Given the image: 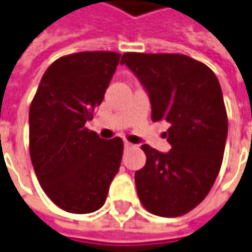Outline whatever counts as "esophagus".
<instances>
[{
  "label": "esophagus",
  "instance_id": "34e87169",
  "mask_svg": "<svg viewBox=\"0 0 252 252\" xmlns=\"http://www.w3.org/2000/svg\"><path fill=\"white\" fill-rule=\"evenodd\" d=\"M124 147H126V150H128V149H132V147H133V144L129 143V142H126H126H124Z\"/></svg>",
  "mask_w": 252,
  "mask_h": 252
}]
</instances>
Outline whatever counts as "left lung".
Listing matches in <instances>:
<instances>
[{
	"label": "left lung",
	"mask_w": 252,
	"mask_h": 252,
	"mask_svg": "<svg viewBox=\"0 0 252 252\" xmlns=\"http://www.w3.org/2000/svg\"><path fill=\"white\" fill-rule=\"evenodd\" d=\"M151 103V120L168 121V153L142 146L146 165L135 184L142 205L159 217H179L205 199L222 163L228 119L221 86L203 63L184 54L126 53Z\"/></svg>",
	"instance_id": "1"
}]
</instances>
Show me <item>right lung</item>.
I'll return each instance as SVG.
<instances>
[{
	"label": "right lung",
	"instance_id": "right-lung-1",
	"mask_svg": "<svg viewBox=\"0 0 252 252\" xmlns=\"http://www.w3.org/2000/svg\"><path fill=\"white\" fill-rule=\"evenodd\" d=\"M113 52H82L56 60L30 106V156L40 187L63 210L101 209L117 175L124 144L86 128L120 61Z\"/></svg>",
	"mask_w": 252,
	"mask_h": 252
}]
</instances>
